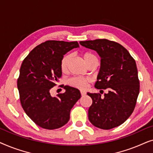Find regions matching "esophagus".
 <instances>
[{
	"instance_id": "esophagus-1",
	"label": "esophagus",
	"mask_w": 153,
	"mask_h": 153,
	"mask_svg": "<svg viewBox=\"0 0 153 153\" xmlns=\"http://www.w3.org/2000/svg\"><path fill=\"white\" fill-rule=\"evenodd\" d=\"M81 95L82 96H84L86 95V93H85V91H81Z\"/></svg>"
}]
</instances>
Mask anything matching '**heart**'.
I'll return each instance as SVG.
<instances>
[{
	"mask_svg": "<svg viewBox=\"0 0 153 153\" xmlns=\"http://www.w3.org/2000/svg\"><path fill=\"white\" fill-rule=\"evenodd\" d=\"M71 58L70 55L65 56L62 59L61 65H60V68L62 72H65L68 69V63L70 62ZM83 59L85 62V64L88 65L93 62H98L97 58L96 57L95 55L91 53H85L83 55ZM90 82V79L88 78H85V77L81 76H75L72 77L70 79H69L68 83L69 84L72 85L74 87H76L80 89H84L87 87L88 84Z\"/></svg>",
	"mask_w": 153,
	"mask_h": 153,
	"instance_id": "b5f03b06",
	"label": "heart"
}]
</instances>
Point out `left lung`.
<instances>
[{"label": "left lung", "mask_w": 153, "mask_h": 153, "mask_svg": "<svg viewBox=\"0 0 153 153\" xmlns=\"http://www.w3.org/2000/svg\"><path fill=\"white\" fill-rule=\"evenodd\" d=\"M79 43L99 54L101 63L95 87L108 90L104 97L100 93H87L93 100L88 109L90 122L102 129L118 127L132 114L139 93L135 60L125 47L115 42L98 39Z\"/></svg>", "instance_id": "left-lung-1"}]
</instances>
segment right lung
I'll return each instance as SVG.
<instances>
[{"label":"right lung","instance_id":"obj_1","mask_svg":"<svg viewBox=\"0 0 153 153\" xmlns=\"http://www.w3.org/2000/svg\"><path fill=\"white\" fill-rule=\"evenodd\" d=\"M77 42L49 40L37 46L23 61L17 87L24 111L42 128H60L70 120V111L80 99L79 90L65 85L64 93L52 97L51 88L62 76L63 56Z\"/></svg>","mask_w":153,"mask_h":153}]
</instances>
